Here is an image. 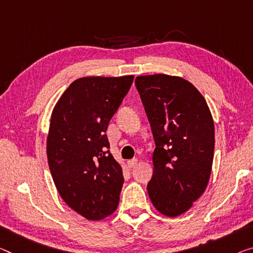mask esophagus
<instances>
[{"instance_id":"esophagus-1","label":"esophagus","mask_w":253,"mask_h":253,"mask_svg":"<svg viewBox=\"0 0 253 253\" xmlns=\"http://www.w3.org/2000/svg\"><path fill=\"white\" fill-rule=\"evenodd\" d=\"M138 163V159L137 158H133V159H130V161L126 162V165L130 167V169H132V167H134L135 165H137Z\"/></svg>"}]
</instances>
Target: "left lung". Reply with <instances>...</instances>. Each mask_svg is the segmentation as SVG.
<instances>
[{"label": "left lung", "mask_w": 253, "mask_h": 253, "mask_svg": "<svg viewBox=\"0 0 253 253\" xmlns=\"http://www.w3.org/2000/svg\"><path fill=\"white\" fill-rule=\"evenodd\" d=\"M135 86L156 143L149 198L163 215L180 216L208 185L215 145L212 115L199 90L181 77L139 76Z\"/></svg>", "instance_id": "1"}]
</instances>
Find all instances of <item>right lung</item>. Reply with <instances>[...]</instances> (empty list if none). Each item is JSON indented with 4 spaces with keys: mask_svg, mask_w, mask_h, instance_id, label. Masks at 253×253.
<instances>
[{
    "mask_svg": "<svg viewBox=\"0 0 253 253\" xmlns=\"http://www.w3.org/2000/svg\"><path fill=\"white\" fill-rule=\"evenodd\" d=\"M133 78H79L50 115L46 151L54 184L64 203L89 220L103 219L118 208L124 178L107 150L106 130Z\"/></svg>",
    "mask_w": 253,
    "mask_h": 253,
    "instance_id": "1",
    "label": "right lung"
}]
</instances>
